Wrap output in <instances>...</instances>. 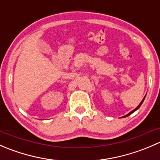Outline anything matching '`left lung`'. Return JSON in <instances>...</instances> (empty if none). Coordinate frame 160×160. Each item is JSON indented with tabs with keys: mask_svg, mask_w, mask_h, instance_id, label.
I'll list each match as a JSON object with an SVG mask.
<instances>
[{
	"mask_svg": "<svg viewBox=\"0 0 160 160\" xmlns=\"http://www.w3.org/2000/svg\"><path fill=\"white\" fill-rule=\"evenodd\" d=\"M145 98H146V96H145V97H144V98H143V99H142V101H141V103H140V104H138V107H137V108H135V109H134V110H133V111H131V112H129V113H128V114H126V115H125V116H124V117H122V118H125V117H128V115H130V114H132V113H133V112H135V111H136V110H138V108H140V106H141V105H142V102H143V101H144V100H145Z\"/></svg>",
	"mask_w": 160,
	"mask_h": 160,
	"instance_id": "left-lung-1",
	"label": "left lung"
}]
</instances>
